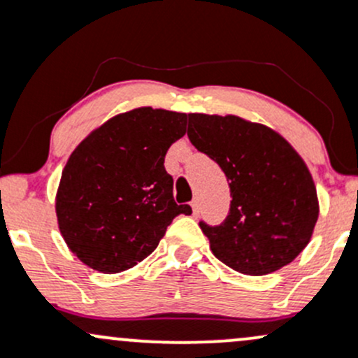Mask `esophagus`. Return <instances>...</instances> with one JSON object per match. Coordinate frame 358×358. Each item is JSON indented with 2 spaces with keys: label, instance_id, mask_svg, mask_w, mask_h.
Instances as JSON below:
<instances>
[{
  "label": "esophagus",
  "instance_id": "obj_1",
  "mask_svg": "<svg viewBox=\"0 0 358 358\" xmlns=\"http://www.w3.org/2000/svg\"><path fill=\"white\" fill-rule=\"evenodd\" d=\"M192 210H194V216H199V213H201V210H199V202L197 201H192Z\"/></svg>",
  "mask_w": 358,
  "mask_h": 358
}]
</instances>
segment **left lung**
<instances>
[{
	"label": "left lung",
	"instance_id": "1",
	"mask_svg": "<svg viewBox=\"0 0 358 358\" xmlns=\"http://www.w3.org/2000/svg\"><path fill=\"white\" fill-rule=\"evenodd\" d=\"M187 135L229 182L227 220L216 227L199 223L213 254L250 276L289 264L310 242L319 216L302 157L274 130L233 115L192 113Z\"/></svg>",
	"mask_w": 358,
	"mask_h": 358
}]
</instances>
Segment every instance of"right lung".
Here are the masks:
<instances>
[{
	"label": "right lung",
	"mask_w": 358,
	"mask_h": 358,
	"mask_svg": "<svg viewBox=\"0 0 358 358\" xmlns=\"http://www.w3.org/2000/svg\"><path fill=\"white\" fill-rule=\"evenodd\" d=\"M185 123V113L137 108L108 120L71 152L56 216L66 245L89 268L106 274L134 268L178 214H192L189 204L175 202L164 169Z\"/></svg>",
	"instance_id": "right-lung-1"
}]
</instances>
